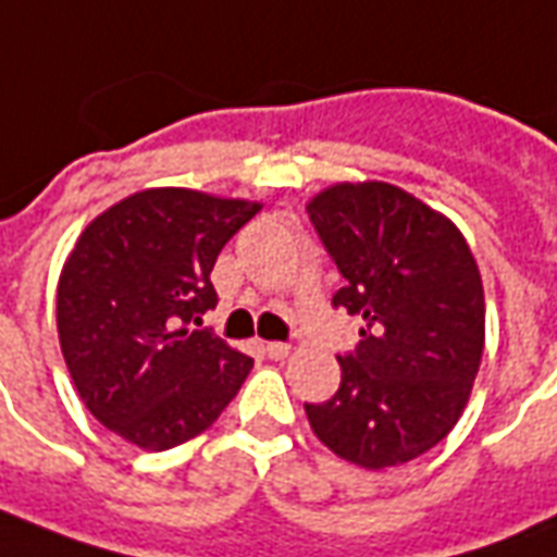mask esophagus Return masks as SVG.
Wrapping results in <instances>:
<instances>
[{
  "mask_svg": "<svg viewBox=\"0 0 557 557\" xmlns=\"http://www.w3.org/2000/svg\"><path fill=\"white\" fill-rule=\"evenodd\" d=\"M265 351H268V357H271V360H283V357H289L292 345H289V342H268Z\"/></svg>",
  "mask_w": 557,
  "mask_h": 557,
  "instance_id": "34e87169",
  "label": "esophagus"
}]
</instances>
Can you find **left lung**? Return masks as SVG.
Wrapping results in <instances>:
<instances>
[{"label": "left lung", "instance_id": "1", "mask_svg": "<svg viewBox=\"0 0 557 557\" xmlns=\"http://www.w3.org/2000/svg\"><path fill=\"white\" fill-rule=\"evenodd\" d=\"M310 221L345 277L333 307L360 315L336 354L333 398L304 405L324 446L357 467L425 455L455 428L484 351V289L467 238L389 183H342L312 197Z\"/></svg>", "mask_w": 557, "mask_h": 557}]
</instances>
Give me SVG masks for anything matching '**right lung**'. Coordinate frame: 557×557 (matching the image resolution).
Returning <instances> with one entry per match:
<instances>
[{
	"mask_svg": "<svg viewBox=\"0 0 557 557\" xmlns=\"http://www.w3.org/2000/svg\"><path fill=\"white\" fill-rule=\"evenodd\" d=\"M259 203L147 188L94 218L59 280V339L82 401L135 446L164 451L224 413L253 360L209 327L212 268Z\"/></svg>",
	"mask_w": 557,
	"mask_h": 557,
	"instance_id": "1",
	"label": "right lung"
}]
</instances>
